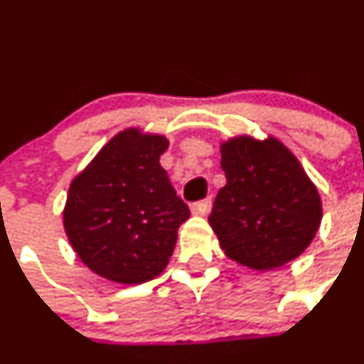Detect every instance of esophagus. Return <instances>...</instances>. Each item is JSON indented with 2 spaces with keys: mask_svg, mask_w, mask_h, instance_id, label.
<instances>
[{
  "mask_svg": "<svg viewBox=\"0 0 364 364\" xmlns=\"http://www.w3.org/2000/svg\"><path fill=\"white\" fill-rule=\"evenodd\" d=\"M212 208V198L201 199V201H196L191 205V210H193L194 215H206Z\"/></svg>",
  "mask_w": 364,
  "mask_h": 364,
  "instance_id": "obj_1",
  "label": "esophagus"
}]
</instances>
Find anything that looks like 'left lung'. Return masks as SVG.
<instances>
[{"label": "left lung", "instance_id": "1", "mask_svg": "<svg viewBox=\"0 0 364 364\" xmlns=\"http://www.w3.org/2000/svg\"><path fill=\"white\" fill-rule=\"evenodd\" d=\"M228 183L208 222L229 259L265 271L287 264L311 245L321 222L318 189L279 140L237 136L222 144Z\"/></svg>", "mask_w": 364, "mask_h": 364}]
</instances>
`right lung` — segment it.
Segmentation results:
<instances>
[{
    "label": "right lung",
    "mask_w": 364,
    "mask_h": 364,
    "mask_svg": "<svg viewBox=\"0 0 364 364\" xmlns=\"http://www.w3.org/2000/svg\"><path fill=\"white\" fill-rule=\"evenodd\" d=\"M168 140L135 128L109 140L69 187L64 228L83 264L105 279L140 284L166 267L189 206L159 156Z\"/></svg>",
    "instance_id": "1"
}]
</instances>
